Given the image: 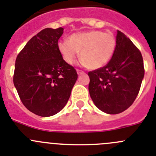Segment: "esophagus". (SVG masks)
<instances>
[{"instance_id": "34e87169", "label": "esophagus", "mask_w": 156, "mask_h": 156, "mask_svg": "<svg viewBox=\"0 0 156 156\" xmlns=\"http://www.w3.org/2000/svg\"><path fill=\"white\" fill-rule=\"evenodd\" d=\"M76 72H77V74H78V75H80V74L84 73V72L82 71V70H80V69H76Z\"/></svg>"}]
</instances>
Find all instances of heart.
I'll list each match as a JSON object with an SVG mask.
<instances>
[{"mask_svg": "<svg viewBox=\"0 0 156 156\" xmlns=\"http://www.w3.org/2000/svg\"><path fill=\"white\" fill-rule=\"evenodd\" d=\"M116 48V39L112 33L90 30L72 34L69 41H61L58 49L65 61L73 64L80 51L83 64L90 69H97L112 58Z\"/></svg>", "mask_w": 156, "mask_h": 156, "instance_id": "b5f03b06", "label": "heart"}]
</instances>
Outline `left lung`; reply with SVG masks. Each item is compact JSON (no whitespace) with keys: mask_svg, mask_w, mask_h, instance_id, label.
<instances>
[{"mask_svg":"<svg viewBox=\"0 0 156 156\" xmlns=\"http://www.w3.org/2000/svg\"><path fill=\"white\" fill-rule=\"evenodd\" d=\"M140 50L117 30L116 48L105 66L88 73L89 92L95 105L108 114H118L133 103L144 78Z\"/></svg>","mask_w":156,"mask_h":156,"instance_id":"1","label":"left lung"}]
</instances>
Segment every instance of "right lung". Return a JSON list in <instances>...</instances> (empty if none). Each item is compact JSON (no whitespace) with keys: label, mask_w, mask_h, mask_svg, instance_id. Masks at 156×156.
Wrapping results in <instances>:
<instances>
[{"label":"right lung","mask_w":156,"mask_h":156,"mask_svg":"<svg viewBox=\"0 0 156 156\" xmlns=\"http://www.w3.org/2000/svg\"><path fill=\"white\" fill-rule=\"evenodd\" d=\"M62 34V27L44 29L16 58L14 85L25 107L40 116H51L64 108L78 77L58 49Z\"/></svg>","instance_id":"add662e5"}]
</instances>
